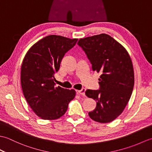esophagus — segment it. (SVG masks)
<instances>
[{
  "mask_svg": "<svg viewBox=\"0 0 152 152\" xmlns=\"http://www.w3.org/2000/svg\"><path fill=\"white\" fill-rule=\"evenodd\" d=\"M78 93L80 95H82V96H85V92H86V89L83 88L81 90H78Z\"/></svg>",
  "mask_w": 152,
  "mask_h": 152,
  "instance_id": "1",
  "label": "esophagus"
}]
</instances>
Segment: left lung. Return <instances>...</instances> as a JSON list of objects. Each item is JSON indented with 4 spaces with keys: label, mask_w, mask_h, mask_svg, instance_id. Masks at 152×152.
<instances>
[{
    "label": "left lung",
    "mask_w": 152,
    "mask_h": 152,
    "mask_svg": "<svg viewBox=\"0 0 152 152\" xmlns=\"http://www.w3.org/2000/svg\"><path fill=\"white\" fill-rule=\"evenodd\" d=\"M78 44L86 53L93 71L101 74L100 89L86 91V96L96 103L88 114L95 121L111 122L124 110L133 92L134 76L129 54L104 33L80 38Z\"/></svg>",
    "instance_id": "1"
}]
</instances>
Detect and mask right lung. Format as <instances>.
Instances as JSON below:
<instances>
[{"label": "right lung", "instance_id": "add662e5", "mask_svg": "<svg viewBox=\"0 0 152 152\" xmlns=\"http://www.w3.org/2000/svg\"><path fill=\"white\" fill-rule=\"evenodd\" d=\"M77 41V38L49 35L33 45L25 54L21 67V88L28 105L41 119L61 118L75 97L74 89L55 86V74L64 54Z\"/></svg>", "mask_w": 152, "mask_h": 152}]
</instances>
